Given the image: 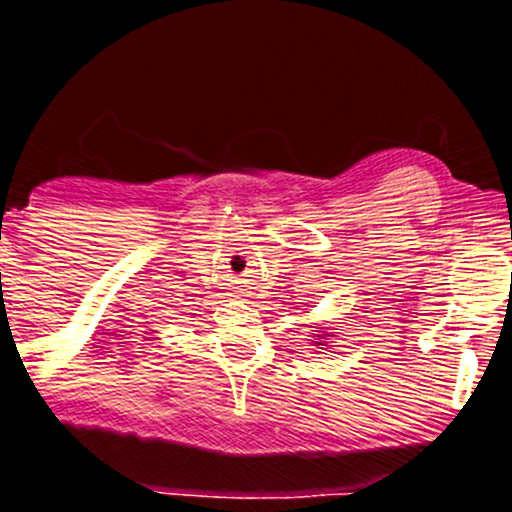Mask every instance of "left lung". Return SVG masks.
<instances>
[{
    "mask_svg": "<svg viewBox=\"0 0 512 512\" xmlns=\"http://www.w3.org/2000/svg\"><path fill=\"white\" fill-rule=\"evenodd\" d=\"M313 332H317V334H315V339H310V344H313L315 349H325V346H327L325 339H332L334 337V334L327 332L325 327H317V330H313Z\"/></svg>",
    "mask_w": 512,
    "mask_h": 512,
    "instance_id": "8db88e82",
    "label": "left lung"
}]
</instances>
